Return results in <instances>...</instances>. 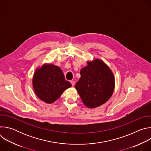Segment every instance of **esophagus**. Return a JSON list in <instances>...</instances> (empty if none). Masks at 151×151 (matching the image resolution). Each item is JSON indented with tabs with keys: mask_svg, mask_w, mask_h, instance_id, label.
<instances>
[{
	"mask_svg": "<svg viewBox=\"0 0 151 151\" xmlns=\"http://www.w3.org/2000/svg\"><path fill=\"white\" fill-rule=\"evenodd\" d=\"M70 83H72V86H74L75 84V81H70Z\"/></svg>",
	"mask_w": 151,
	"mask_h": 151,
	"instance_id": "esophagus-1",
	"label": "esophagus"
}]
</instances>
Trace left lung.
I'll return each instance as SVG.
<instances>
[{"label": "left lung", "mask_w": 151, "mask_h": 151, "mask_svg": "<svg viewBox=\"0 0 151 151\" xmlns=\"http://www.w3.org/2000/svg\"><path fill=\"white\" fill-rule=\"evenodd\" d=\"M81 78L75 87L83 104L95 108L108 100L115 87L112 71L99 59L88 62V66L80 72Z\"/></svg>", "instance_id": "obj_1"}]
</instances>
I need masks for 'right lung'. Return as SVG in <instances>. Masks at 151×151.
I'll list each match as a JSON object with an SVG mask.
<instances>
[{
	"label": "right lung",
	"mask_w": 151,
	"mask_h": 151,
	"mask_svg": "<svg viewBox=\"0 0 151 151\" xmlns=\"http://www.w3.org/2000/svg\"><path fill=\"white\" fill-rule=\"evenodd\" d=\"M33 85L35 93L40 100L52 103L72 84L65 79L60 68L53 64H44L35 73Z\"/></svg>",
	"instance_id": "add662e5"
}]
</instances>
